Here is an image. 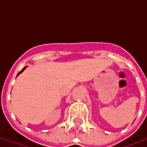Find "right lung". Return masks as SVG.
<instances>
[{"label":"right lung","mask_w":147,"mask_h":147,"mask_svg":"<svg viewBox=\"0 0 147 147\" xmlns=\"http://www.w3.org/2000/svg\"><path fill=\"white\" fill-rule=\"evenodd\" d=\"M26 67H27V66H26V67H24V68H23V69H22V70H21V71H20V72H19V73H18V75H17V76H19V75H20V73H21V72H23V71H24V69H25V68H26Z\"/></svg>","instance_id":"1"}]
</instances>
